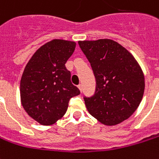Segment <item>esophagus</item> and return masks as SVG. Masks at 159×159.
<instances>
[{
	"mask_svg": "<svg viewBox=\"0 0 159 159\" xmlns=\"http://www.w3.org/2000/svg\"><path fill=\"white\" fill-rule=\"evenodd\" d=\"M78 89H80V91H82V90H83V85H82V84H79V85H78Z\"/></svg>",
	"mask_w": 159,
	"mask_h": 159,
	"instance_id": "34e87169",
	"label": "esophagus"
}]
</instances>
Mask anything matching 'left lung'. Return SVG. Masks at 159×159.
Returning <instances> with one entry per match:
<instances>
[{"mask_svg": "<svg viewBox=\"0 0 159 159\" xmlns=\"http://www.w3.org/2000/svg\"><path fill=\"white\" fill-rule=\"evenodd\" d=\"M80 48L90 63L96 91L84 97L91 116L105 125H115L133 114L142 101L144 75L130 53L110 39L80 41Z\"/></svg>", "mask_w": 159, "mask_h": 159, "instance_id": "obj_1", "label": "left lung"}]
</instances>
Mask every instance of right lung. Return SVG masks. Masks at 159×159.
<instances>
[{"label": "right lung", "mask_w": 159, "mask_h": 159, "mask_svg": "<svg viewBox=\"0 0 159 159\" xmlns=\"http://www.w3.org/2000/svg\"><path fill=\"white\" fill-rule=\"evenodd\" d=\"M75 48L74 42L52 40L36 50L24 69L20 84L21 104L41 125H53L61 118L70 98L80 94L65 67Z\"/></svg>", "instance_id": "right-lung-1"}]
</instances>
